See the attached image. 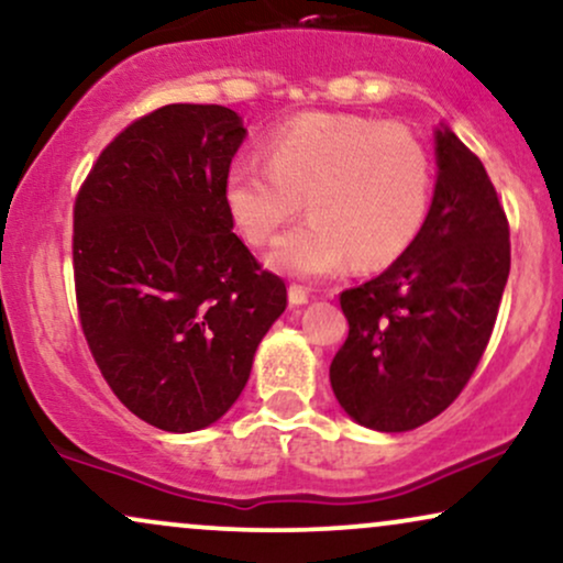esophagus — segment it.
<instances>
[{
    "label": "esophagus",
    "instance_id": "esophagus-1",
    "mask_svg": "<svg viewBox=\"0 0 563 563\" xmlns=\"http://www.w3.org/2000/svg\"><path fill=\"white\" fill-rule=\"evenodd\" d=\"M288 301L294 303V307H301V303L309 301V290L299 286V283H294V286L288 288Z\"/></svg>",
    "mask_w": 563,
    "mask_h": 563
}]
</instances>
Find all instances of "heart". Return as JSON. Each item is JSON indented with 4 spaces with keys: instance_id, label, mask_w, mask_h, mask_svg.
Returning <instances> with one entry per match:
<instances>
[{
    "instance_id": "heart-1",
    "label": "heart",
    "mask_w": 563,
    "mask_h": 563,
    "mask_svg": "<svg viewBox=\"0 0 563 563\" xmlns=\"http://www.w3.org/2000/svg\"><path fill=\"white\" fill-rule=\"evenodd\" d=\"M264 157L225 175V205L252 246H267L301 212L269 262L290 275L385 267L422 233L435 191V159L401 123L343 112H303L264 139Z\"/></svg>"
}]
</instances>
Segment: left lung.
<instances>
[{"label":"left lung","instance_id":"1","mask_svg":"<svg viewBox=\"0 0 563 563\" xmlns=\"http://www.w3.org/2000/svg\"><path fill=\"white\" fill-rule=\"evenodd\" d=\"M422 233L375 280L341 294L349 338L330 364L338 404L380 432L415 430L456 401L483 358L511 267L509 220L483 162L438 131Z\"/></svg>","mask_w":563,"mask_h":563}]
</instances>
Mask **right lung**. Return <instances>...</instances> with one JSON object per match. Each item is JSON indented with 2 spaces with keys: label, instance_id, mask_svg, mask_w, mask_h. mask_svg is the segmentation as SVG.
<instances>
[{
  "label": "right lung",
  "instance_id": "1",
  "mask_svg": "<svg viewBox=\"0 0 563 563\" xmlns=\"http://www.w3.org/2000/svg\"><path fill=\"white\" fill-rule=\"evenodd\" d=\"M246 128L220 104H167L101 148L73 207L88 351L114 396L167 432L220 419L288 303L233 233L225 175Z\"/></svg>",
  "mask_w": 563,
  "mask_h": 563
}]
</instances>
